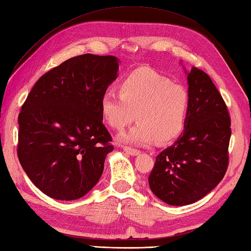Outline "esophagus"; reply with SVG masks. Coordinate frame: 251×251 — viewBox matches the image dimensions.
Instances as JSON below:
<instances>
[{
	"label": "esophagus",
	"mask_w": 251,
	"mask_h": 251,
	"mask_svg": "<svg viewBox=\"0 0 251 251\" xmlns=\"http://www.w3.org/2000/svg\"><path fill=\"white\" fill-rule=\"evenodd\" d=\"M124 150H125V151H126V153H129V154H131V155H138V154L141 153L140 150L133 149V148H131V147H124Z\"/></svg>",
	"instance_id": "1"
}]
</instances>
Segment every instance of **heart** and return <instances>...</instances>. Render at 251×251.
<instances>
[{"label": "heart", "instance_id": "1", "mask_svg": "<svg viewBox=\"0 0 251 251\" xmlns=\"http://www.w3.org/2000/svg\"><path fill=\"white\" fill-rule=\"evenodd\" d=\"M189 94L180 85L148 68L127 74L119 83V93L106 91L101 99L104 120L121 131L134 120L137 124L119 135L125 144L148 146L155 140L166 144L180 135L185 127Z\"/></svg>", "mask_w": 251, "mask_h": 251}]
</instances>
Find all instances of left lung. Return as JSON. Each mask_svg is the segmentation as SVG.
<instances>
[{"label":"left lung","mask_w":251,"mask_h":251,"mask_svg":"<svg viewBox=\"0 0 251 251\" xmlns=\"http://www.w3.org/2000/svg\"><path fill=\"white\" fill-rule=\"evenodd\" d=\"M186 74L190 100L185 129L155 157L148 177L155 197L170 205L199 201L224 178L229 164L231 120L210 77L192 68Z\"/></svg>","instance_id":"left-lung-1"}]
</instances>
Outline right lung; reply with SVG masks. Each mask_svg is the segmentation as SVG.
Returning <instances> with one entry per match:
<instances>
[{
  "label": "right lung",
  "mask_w": 251,
  "mask_h": 251,
  "mask_svg": "<svg viewBox=\"0 0 251 251\" xmlns=\"http://www.w3.org/2000/svg\"><path fill=\"white\" fill-rule=\"evenodd\" d=\"M118 69L114 55H77L44 74L22 105L17 153L27 177L46 196L73 201L101 178L114 150L101 99Z\"/></svg>",
  "instance_id": "add662e5"
}]
</instances>
